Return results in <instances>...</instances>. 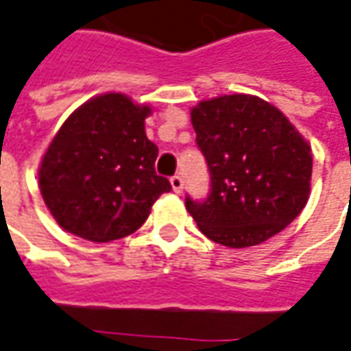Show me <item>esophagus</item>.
<instances>
[{"label": "esophagus", "mask_w": 351, "mask_h": 351, "mask_svg": "<svg viewBox=\"0 0 351 351\" xmlns=\"http://www.w3.org/2000/svg\"><path fill=\"white\" fill-rule=\"evenodd\" d=\"M171 186H173V190H175L176 194H180L182 192V188H184V180H182V176H171Z\"/></svg>", "instance_id": "obj_1"}]
</instances>
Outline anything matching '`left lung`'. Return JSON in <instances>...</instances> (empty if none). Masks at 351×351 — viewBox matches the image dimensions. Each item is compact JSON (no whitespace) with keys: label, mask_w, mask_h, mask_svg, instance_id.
<instances>
[{"label":"left lung","mask_w":351,"mask_h":351,"mask_svg":"<svg viewBox=\"0 0 351 351\" xmlns=\"http://www.w3.org/2000/svg\"><path fill=\"white\" fill-rule=\"evenodd\" d=\"M190 115L211 176L207 199L186 197L197 228L226 247L257 245L285 230L311 190L313 157L304 136L256 95H219Z\"/></svg>","instance_id":"obj_1"}]
</instances>
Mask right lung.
Instances as JSON below:
<instances>
[{
	"mask_svg": "<svg viewBox=\"0 0 351 351\" xmlns=\"http://www.w3.org/2000/svg\"><path fill=\"white\" fill-rule=\"evenodd\" d=\"M149 106L95 95L57 130L38 171L45 206L61 228L90 242L136 232L171 182L156 173L159 149L145 136Z\"/></svg>",
	"mask_w": 351,
	"mask_h": 351,
	"instance_id": "obj_1",
	"label": "right lung"
}]
</instances>
